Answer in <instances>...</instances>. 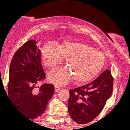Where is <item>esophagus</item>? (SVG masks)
I'll use <instances>...</instances> for the list:
<instances>
[{"instance_id":"esophagus-1","label":"esophagus","mask_w":130,"mask_h":130,"mask_svg":"<svg viewBox=\"0 0 130 130\" xmlns=\"http://www.w3.org/2000/svg\"><path fill=\"white\" fill-rule=\"evenodd\" d=\"M54 87H55V91H56V92H59V91L60 90V87H59V86H57V85H56Z\"/></svg>"}]
</instances>
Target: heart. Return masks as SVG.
<instances>
[{"mask_svg": "<svg viewBox=\"0 0 130 130\" xmlns=\"http://www.w3.org/2000/svg\"><path fill=\"white\" fill-rule=\"evenodd\" d=\"M41 57L44 65L50 68L66 59L67 67L56 69L49 74L50 79L59 84H66L72 77L77 83L89 81L100 72L105 62L101 51L78 41L64 42L58 47L46 44L42 49Z\"/></svg>", "mask_w": 130, "mask_h": 130, "instance_id": "heart-1", "label": "heart"}]
</instances>
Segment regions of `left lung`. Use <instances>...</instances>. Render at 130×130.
I'll use <instances>...</instances> for the list:
<instances>
[{"label":"left lung","instance_id":"left-lung-1","mask_svg":"<svg viewBox=\"0 0 130 130\" xmlns=\"http://www.w3.org/2000/svg\"><path fill=\"white\" fill-rule=\"evenodd\" d=\"M113 81L111 71L106 70L90 83L70 90L68 108L73 120L84 124L97 117L111 97Z\"/></svg>","mask_w":130,"mask_h":130}]
</instances>
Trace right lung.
<instances>
[{"label": "right lung", "instance_id": "1", "mask_svg": "<svg viewBox=\"0 0 130 130\" xmlns=\"http://www.w3.org/2000/svg\"><path fill=\"white\" fill-rule=\"evenodd\" d=\"M9 74L7 96L13 105L29 119L43 114L54 87L51 84L37 86L46 76L37 41L29 40L16 51L11 59Z\"/></svg>", "mask_w": 130, "mask_h": 130}]
</instances>
